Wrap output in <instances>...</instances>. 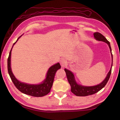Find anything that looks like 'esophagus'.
I'll use <instances>...</instances> for the list:
<instances>
[{"mask_svg":"<svg viewBox=\"0 0 120 120\" xmlns=\"http://www.w3.org/2000/svg\"><path fill=\"white\" fill-rule=\"evenodd\" d=\"M60 63L61 65V67L62 68H64V67H65L66 65L67 64V60H66L65 59H64V58H62V59H61Z\"/></svg>","mask_w":120,"mask_h":120,"instance_id":"esophagus-1","label":"esophagus"}]
</instances>
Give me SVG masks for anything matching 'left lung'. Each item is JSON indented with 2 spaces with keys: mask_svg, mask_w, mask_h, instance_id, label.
<instances>
[{
  "mask_svg": "<svg viewBox=\"0 0 120 120\" xmlns=\"http://www.w3.org/2000/svg\"><path fill=\"white\" fill-rule=\"evenodd\" d=\"M93 35L94 38H95L96 40L99 41H102L104 42H105L108 45L109 48H110L112 57L111 67L110 68V71H109L108 73L107 74V76L105 79H104L101 83L94 86H84L81 85H79V84H78L76 81L75 76L73 74V73L70 70L65 68L64 71L66 73V75H67L68 81L71 86V92L76 96H86L90 95H92V94L97 93L98 92L100 91L101 89H102L104 86H105L106 83H107L111 75V68L112 67L113 56L112 54L111 53V48L110 46V43H109L108 41L106 39V38L104 37L103 35L100 34V33L98 32H95L94 33Z\"/></svg>",
  "mask_w": 120,
  "mask_h": 120,
  "instance_id": "left-lung-1",
  "label": "left lung"
}]
</instances>
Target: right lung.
<instances>
[{"label":"right lung","instance_id":"right-lung-1","mask_svg":"<svg viewBox=\"0 0 120 120\" xmlns=\"http://www.w3.org/2000/svg\"><path fill=\"white\" fill-rule=\"evenodd\" d=\"M22 36V35L18 38L16 41L13 45V46L9 53V57L8 58V70L10 77L15 86L21 92L27 95L34 97H42L45 96L50 92V89L52 86L56 73L58 70L61 68V65L59 63H57L50 67L47 71L46 75V78L40 84H37V85L28 84L21 82L17 80L13 74L11 70V51L14 45Z\"/></svg>","mask_w":120,"mask_h":120}]
</instances>
